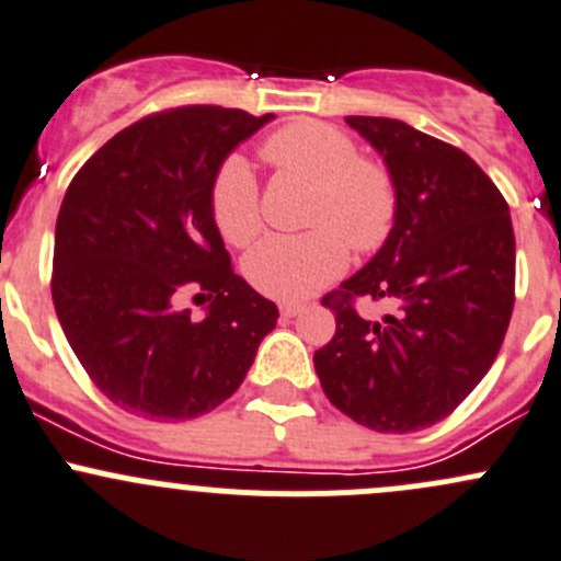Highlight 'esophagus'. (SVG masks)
I'll return each mask as SVG.
<instances>
[{"label": "esophagus", "instance_id": "obj_1", "mask_svg": "<svg viewBox=\"0 0 561 561\" xmlns=\"http://www.w3.org/2000/svg\"><path fill=\"white\" fill-rule=\"evenodd\" d=\"M301 304H282L279 307V312H282V317H296V314H301Z\"/></svg>", "mask_w": 561, "mask_h": 561}]
</instances>
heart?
<instances>
[{"label": "heart", "mask_w": 561, "mask_h": 561, "mask_svg": "<svg viewBox=\"0 0 561 561\" xmlns=\"http://www.w3.org/2000/svg\"><path fill=\"white\" fill-rule=\"evenodd\" d=\"M260 154L282 173L312 184L309 233L271 236L244 260L249 285L276 301H304L347 268V244L375 252L388 241L399 211L393 175L382 162L358 157V146L333 124L301 118L271 133ZM211 214L233 247H249L263 230L257 181L241 157L214 175Z\"/></svg>", "instance_id": "obj_1"}]
</instances>
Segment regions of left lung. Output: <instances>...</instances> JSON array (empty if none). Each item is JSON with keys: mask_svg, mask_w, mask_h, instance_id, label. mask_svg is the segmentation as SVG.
I'll list each match as a JSON object with an SVG mask.
<instances>
[{"mask_svg": "<svg viewBox=\"0 0 561 561\" xmlns=\"http://www.w3.org/2000/svg\"><path fill=\"white\" fill-rule=\"evenodd\" d=\"M382 154L399 192L380 252L322 298L336 333L314 353L331 404L375 432L434 426L494 364L516 301V236L494 181L456 146L399 118L347 116ZM400 312L364 321L354 298Z\"/></svg>", "mask_w": 561, "mask_h": 561, "instance_id": "obj_1", "label": "left lung"}]
</instances>
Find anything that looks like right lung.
<instances>
[{
  "instance_id": "right-lung-1",
  "label": "right lung",
  "mask_w": 561,
  "mask_h": 561,
  "mask_svg": "<svg viewBox=\"0 0 561 561\" xmlns=\"http://www.w3.org/2000/svg\"><path fill=\"white\" fill-rule=\"evenodd\" d=\"M271 113L184 105L113 135L70 181L56 219L54 296L72 353L113 404L149 421L211 412L244 382L274 301L233 274L214 175ZM181 291L211 297L206 321Z\"/></svg>"
}]
</instances>
